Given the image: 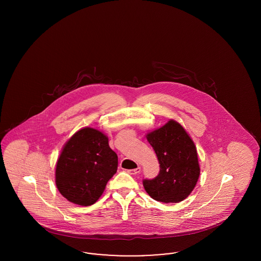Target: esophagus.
<instances>
[{
  "label": "esophagus",
  "instance_id": "1",
  "mask_svg": "<svg viewBox=\"0 0 261 261\" xmlns=\"http://www.w3.org/2000/svg\"><path fill=\"white\" fill-rule=\"evenodd\" d=\"M141 171V167H137L135 169H129L127 170V172L131 175H136V174L140 173Z\"/></svg>",
  "mask_w": 261,
  "mask_h": 261
}]
</instances>
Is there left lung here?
Masks as SVG:
<instances>
[{"label": "left lung", "mask_w": 261, "mask_h": 261, "mask_svg": "<svg viewBox=\"0 0 261 261\" xmlns=\"http://www.w3.org/2000/svg\"><path fill=\"white\" fill-rule=\"evenodd\" d=\"M160 163V173L144 179L146 192L162 202H179L191 194L199 176L198 152L185 129L174 120L147 135Z\"/></svg>", "instance_id": "8db88e82"}]
</instances>
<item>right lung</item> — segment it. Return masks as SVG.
Here are the masks:
<instances>
[{
    "mask_svg": "<svg viewBox=\"0 0 261 261\" xmlns=\"http://www.w3.org/2000/svg\"><path fill=\"white\" fill-rule=\"evenodd\" d=\"M117 166V154L110 148L108 137L86 127L64 145L57 162L56 184L67 200L92 205L116 173Z\"/></svg>",
    "mask_w": 261,
    "mask_h": 261,
    "instance_id": "add662e5",
    "label": "right lung"
}]
</instances>
